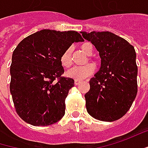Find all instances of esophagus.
Returning <instances> with one entry per match:
<instances>
[{
    "label": "esophagus",
    "instance_id": "obj_1",
    "mask_svg": "<svg viewBox=\"0 0 148 148\" xmlns=\"http://www.w3.org/2000/svg\"><path fill=\"white\" fill-rule=\"evenodd\" d=\"M80 83H81V80H79V79H75L74 80V84L75 85H79Z\"/></svg>",
    "mask_w": 148,
    "mask_h": 148
}]
</instances>
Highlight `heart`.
Masks as SVG:
<instances>
[{
	"instance_id": "obj_1",
	"label": "heart",
	"mask_w": 148,
	"mask_h": 148,
	"mask_svg": "<svg viewBox=\"0 0 148 148\" xmlns=\"http://www.w3.org/2000/svg\"><path fill=\"white\" fill-rule=\"evenodd\" d=\"M83 52L88 55L92 53V46L90 43L85 42L81 46ZM60 64L64 68H69L72 62L70 58V48H66L60 56ZM95 71V65L92 64H87L83 66H75L67 72V76L75 79H83L89 77Z\"/></svg>"
}]
</instances>
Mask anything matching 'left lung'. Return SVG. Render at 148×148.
Instances as JSON below:
<instances>
[{"label":"left lung","mask_w":148,"mask_h":148,"mask_svg":"<svg viewBox=\"0 0 148 148\" xmlns=\"http://www.w3.org/2000/svg\"><path fill=\"white\" fill-rule=\"evenodd\" d=\"M99 52V71L90 80L84 95L88 113L96 120L114 121L131 108L137 93L134 47L110 32H80Z\"/></svg>","instance_id":"left-lung-1"}]
</instances>
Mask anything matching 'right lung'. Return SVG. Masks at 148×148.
<instances>
[{
    "mask_svg": "<svg viewBox=\"0 0 148 148\" xmlns=\"http://www.w3.org/2000/svg\"><path fill=\"white\" fill-rule=\"evenodd\" d=\"M83 41L75 31L43 29L25 38L15 48L10 91L16 111L24 121L49 126L64 116L65 99L74 80L61 77L64 69L59 58L72 43Z\"/></svg>",
    "mask_w": 148,
    "mask_h": 148,
    "instance_id": "obj_1",
    "label": "right lung"
}]
</instances>
